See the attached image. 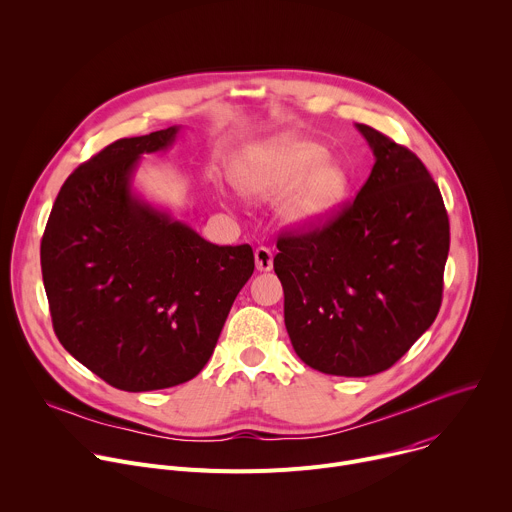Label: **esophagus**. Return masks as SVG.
<instances>
[{
    "label": "esophagus",
    "mask_w": 512,
    "mask_h": 512,
    "mask_svg": "<svg viewBox=\"0 0 512 512\" xmlns=\"http://www.w3.org/2000/svg\"><path fill=\"white\" fill-rule=\"evenodd\" d=\"M255 267H257V271H271L273 253H271L269 247H257L255 249Z\"/></svg>",
    "instance_id": "esophagus-1"
}]
</instances>
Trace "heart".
Returning a JSON list of instances; mask_svg holds the SVG:
<instances>
[{
	"instance_id": "obj_1",
	"label": "heart",
	"mask_w": 512,
	"mask_h": 512,
	"mask_svg": "<svg viewBox=\"0 0 512 512\" xmlns=\"http://www.w3.org/2000/svg\"><path fill=\"white\" fill-rule=\"evenodd\" d=\"M235 184L253 198H283L281 223L316 231L340 212L350 192V172L330 158L326 145L304 137H281L245 152L233 166Z\"/></svg>"
}]
</instances>
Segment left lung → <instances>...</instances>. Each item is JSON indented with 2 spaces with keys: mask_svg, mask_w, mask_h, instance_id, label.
I'll list each match as a JSON object with an SVG mask.
<instances>
[{
  "mask_svg": "<svg viewBox=\"0 0 512 512\" xmlns=\"http://www.w3.org/2000/svg\"><path fill=\"white\" fill-rule=\"evenodd\" d=\"M375 166L354 202L308 233H283L273 269L285 328L308 367L336 377L387 371L442 306L450 221L423 162L356 123Z\"/></svg>",
  "mask_w": 512,
  "mask_h": 512,
  "instance_id": "1",
  "label": "left lung"
}]
</instances>
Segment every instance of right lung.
I'll return each mask as SVG.
<instances>
[{"instance_id":"1","label":"right lung","mask_w":512,"mask_h":512,"mask_svg":"<svg viewBox=\"0 0 512 512\" xmlns=\"http://www.w3.org/2000/svg\"><path fill=\"white\" fill-rule=\"evenodd\" d=\"M178 131L117 139L79 166L40 245L60 344L129 393L194 379L255 269L249 245H212L133 192L141 156L168 150Z\"/></svg>"}]
</instances>
